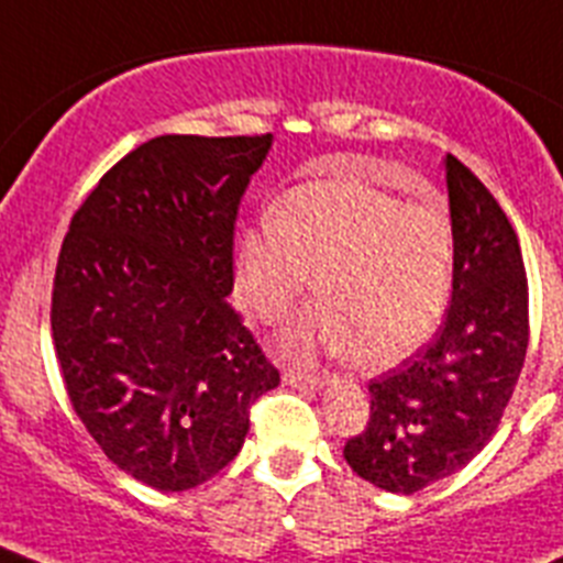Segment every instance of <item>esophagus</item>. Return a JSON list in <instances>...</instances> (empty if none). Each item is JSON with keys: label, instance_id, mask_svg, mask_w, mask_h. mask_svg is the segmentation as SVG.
Masks as SVG:
<instances>
[{"label": "esophagus", "instance_id": "obj_1", "mask_svg": "<svg viewBox=\"0 0 563 563\" xmlns=\"http://www.w3.org/2000/svg\"><path fill=\"white\" fill-rule=\"evenodd\" d=\"M285 383L287 386H298V389H321L330 375H321V372H301V369H285Z\"/></svg>", "mask_w": 563, "mask_h": 563}]
</instances>
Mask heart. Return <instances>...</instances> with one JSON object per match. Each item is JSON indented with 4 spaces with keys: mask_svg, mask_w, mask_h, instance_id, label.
<instances>
[{
    "mask_svg": "<svg viewBox=\"0 0 563 563\" xmlns=\"http://www.w3.org/2000/svg\"><path fill=\"white\" fill-rule=\"evenodd\" d=\"M312 285L282 352H346L363 369L409 357L434 335L454 278V222L440 200L402 202L357 180L301 183L239 231L233 290L273 324Z\"/></svg>",
    "mask_w": 563,
    "mask_h": 563,
    "instance_id": "b5f03b06",
    "label": "heart"
}]
</instances>
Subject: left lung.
I'll use <instances>...</instances> for the list:
<instances>
[{
    "mask_svg": "<svg viewBox=\"0 0 563 563\" xmlns=\"http://www.w3.org/2000/svg\"><path fill=\"white\" fill-rule=\"evenodd\" d=\"M454 290L434 341L369 383V422L343 445L361 479L411 496L496 434L527 355V276L514 225L474 172L445 157Z\"/></svg>",
    "mask_w": 563,
    "mask_h": 563,
    "instance_id": "1",
    "label": "left lung"
}]
</instances>
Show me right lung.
Segmentation results:
<instances>
[{
	"label": "right lung",
	"mask_w": 563,
	"mask_h": 563,
	"mask_svg": "<svg viewBox=\"0 0 563 563\" xmlns=\"http://www.w3.org/2000/svg\"><path fill=\"white\" fill-rule=\"evenodd\" d=\"M273 134H163L78 208L53 282L69 402L114 465L188 490L239 454L278 369L228 305L233 222Z\"/></svg>",
	"instance_id": "add662e5"
}]
</instances>
